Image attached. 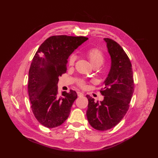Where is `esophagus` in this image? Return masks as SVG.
Here are the masks:
<instances>
[{"label":"esophagus","mask_w":158,"mask_h":158,"mask_svg":"<svg viewBox=\"0 0 158 158\" xmlns=\"http://www.w3.org/2000/svg\"><path fill=\"white\" fill-rule=\"evenodd\" d=\"M77 95H78V96H79V97H81V96H83V92H77Z\"/></svg>","instance_id":"obj_1"}]
</instances>
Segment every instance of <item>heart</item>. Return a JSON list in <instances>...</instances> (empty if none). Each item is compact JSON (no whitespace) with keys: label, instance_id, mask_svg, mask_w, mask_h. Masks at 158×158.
<instances>
[{"label":"heart","instance_id":"b5f03b06","mask_svg":"<svg viewBox=\"0 0 158 158\" xmlns=\"http://www.w3.org/2000/svg\"><path fill=\"white\" fill-rule=\"evenodd\" d=\"M86 56L88 57L89 61L91 64L92 66H100L104 62L105 60V56H104L103 53L102 51L97 48H92L89 49L86 52ZM76 59L75 56L73 54L69 57V64L70 66H73L75 63ZM80 85H83V82L80 81Z\"/></svg>","mask_w":158,"mask_h":158}]
</instances>
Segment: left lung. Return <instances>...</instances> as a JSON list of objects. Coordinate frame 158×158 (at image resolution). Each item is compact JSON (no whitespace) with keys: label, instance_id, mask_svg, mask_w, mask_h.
<instances>
[{"label":"left lung","instance_id":"8db88e82","mask_svg":"<svg viewBox=\"0 0 158 158\" xmlns=\"http://www.w3.org/2000/svg\"><path fill=\"white\" fill-rule=\"evenodd\" d=\"M111 60L110 69L101 91L105 96L102 101L87 95L88 100L86 112L88 122L94 128L100 131L109 130L118 124L129 109L134 92L132 64L126 52L113 40L105 38Z\"/></svg>","mask_w":158,"mask_h":158}]
</instances>
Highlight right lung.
Segmentation results:
<instances>
[{"instance_id":"add662e5","label":"right lung","mask_w":158,"mask_h":158,"mask_svg":"<svg viewBox=\"0 0 158 158\" xmlns=\"http://www.w3.org/2000/svg\"><path fill=\"white\" fill-rule=\"evenodd\" d=\"M88 39L85 36H52L36 52L28 73V90L32 112L43 126L53 128L69 117L77 94L70 89L60 96L59 77L66 72L69 56Z\"/></svg>"}]
</instances>
